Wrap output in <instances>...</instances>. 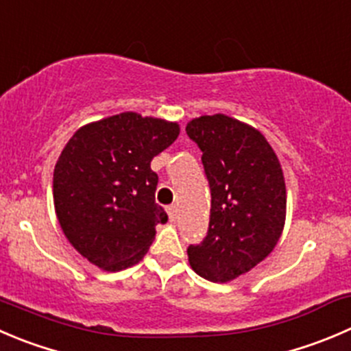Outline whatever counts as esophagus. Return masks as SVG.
<instances>
[{
  "label": "esophagus",
  "instance_id": "esophagus-1",
  "mask_svg": "<svg viewBox=\"0 0 351 351\" xmlns=\"http://www.w3.org/2000/svg\"><path fill=\"white\" fill-rule=\"evenodd\" d=\"M166 213H168L169 221H175V219H176V213H178V209H176V206H168V207H166Z\"/></svg>",
  "mask_w": 351,
  "mask_h": 351
}]
</instances>
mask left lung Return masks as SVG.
<instances>
[{"mask_svg":"<svg viewBox=\"0 0 351 351\" xmlns=\"http://www.w3.org/2000/svg\"><path fill=\"white\" fill-rule=\"evenodd\" d=\"M186 135L202 151L213 197L207 237L186 248L190 267L204 280L228 283L280 241L287 219L283 168L257 128L228 114L193 118Z\"/></svg>","mask_w":351,"mask_h":351,"instance_id":"left-lung-1","label":"left lung"}]
</instances>
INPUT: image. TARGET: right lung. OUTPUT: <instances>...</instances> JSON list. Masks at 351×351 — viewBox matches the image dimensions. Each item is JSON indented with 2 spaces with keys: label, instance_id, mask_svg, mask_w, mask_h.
<instances>
[{
  "label": "right lung",
  "instance_id": "obj_1",
  "mask_svg": "<svg viewBox=\"0 0 351 351\" xmlns=\"http://www.w3.org/2000/svg\"><path fill=\"white\" fill-rule=\"evenodd\" d=\"M176 121L127 111L78 128L58 158L53 200L71 247L108 273L142 261L166 223L156 204L154 156L178 138Z\"/></svg>",
  "mask_w": 351,
  "mask_h": 351
}]
</instances>
